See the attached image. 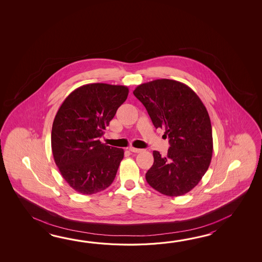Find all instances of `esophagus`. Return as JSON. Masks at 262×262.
Wrapping results in <instances>:
<instances>
[{"label":"esophagus","instance_id":"esophagus-1","mask_svg":"<svg viewBox=\"0 0 262 262\" xmlns=\"http://www.w3.org/2000/svg\"><path fill=\"white\" fill-rule=\"evenodd\" d=\"M129 150H130V151H132V152H137V154H139V152H141V151H142L141 149L134 148V147H129Z\"/></svg>","mask_w":262,"mask_h":262}]
</instances>
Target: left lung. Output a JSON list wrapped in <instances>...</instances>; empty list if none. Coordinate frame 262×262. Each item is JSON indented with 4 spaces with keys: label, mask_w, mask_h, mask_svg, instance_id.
Wrapping results in <instances>:
<instances>
[{
    "label": "left lung",
    "mask_w": 262,
    "mask_h": 262,
    "mask_svg": "<svg viewBox=\"0 0 262 262\" xmlns=\"http://www.w3.org/2000/svg\"><path fill=\"white\" fill-rule=\"evenodd\" d=\"M155 127L166 129L167 156L154 150L146 181L164 195H184L200 183L212 156L211 120L200 97L187 85L162 78L140 84L133 92Z\"/></svg>",
    "instance_id": "1"
}]
</instances>
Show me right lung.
Listing matches in <instances>:
<instances>
[{
    "mask_svg": "<svg viewBox=\"0 0 262 262\" xmlns=\"http://www.w3.org/2000/svg\"><path fill=\"white\" fill-rule=\"evenodd\" d=\"M128 93L122 85L86 84L73 91L57 112L52 154L61 176L78 193H98L114 181L124 151L99 138Z\"/></svg>",
    "mask_w": 262,
    "mask_h": 262,
    "instance_id": "add662e5",
    "label": "right lung"
}]
</instances>
